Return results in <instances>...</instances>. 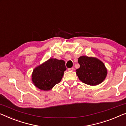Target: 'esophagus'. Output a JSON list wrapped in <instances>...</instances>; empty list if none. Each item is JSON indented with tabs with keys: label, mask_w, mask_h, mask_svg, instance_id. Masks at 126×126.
<instances>
[{
	"label": "esophagus",
	"mask_w": 126,
	"mask_h": 126,
	"mask_svg": "<svg viewBox=\"0 0 126 126\" xmlns=\"http://www.w3.org/2000/svg\"><path fill=\"white\" fill-rule=\"evenodd\" d=\"M73 70H74V69L73 68V67H71V68H69L68 69V70L69 71H73Z\"/></svg>",
	"instance_id": "esophagus-1"
}]
</instances>
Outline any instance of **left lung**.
<instances>
[{
	"label": "left lung",
	"instance_id": "8db88e82",
	"mask_svg": "<svg viewBox=\"0 0 126 126\" xmlns=\"http://www.w3.org/2000/svg\"><path fill=\"white\" fill-rule=\"evenodd\" d=\"M80 65L76 74L80 81L86 85L96 86L105 79L107 70L102 61L97 58L80 56L78 59Z\"/></svg>",
	"mask_w": 126,
	"mask_h": 126
}]
</instances>
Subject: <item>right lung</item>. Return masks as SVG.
I'll return each mask as SVG.
<instances>
[{
  "label": "right lung",
  "mask_w": 126,
  "mask_h": 126,
  "mask_svg": "<svg viewBox=\"0 0 126 126\" xmlns=\"http://www.w3.org/2000/svg\"><path fill=\"white\" fill-rule=\"evenodd\" d=\"M66 70L63 60L50 58L33 69L32 74V83L41 90H50L60 82Z\"/></svg>",
  "instance_id": "obj_1"
}]
</instances>
